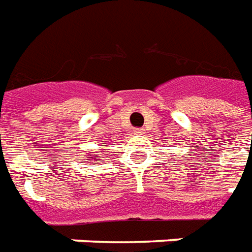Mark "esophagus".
Wrapping results in <instances>:
<instances>
[{"mask_svg":"<svg viewBox=\"0 0 252 252\" xmlns=\"http://www.w3.org/2000/svg\"><path fill=\"white\" fill-rule=\"evenodd\" d=\"M135 133L136 135H143V133H144V129H143V128H137V129H135Z\"/></svg>","mask_w":252,"mask_h":252,"instance_id":"obj_1","label":"esophagus"}]
</instances>
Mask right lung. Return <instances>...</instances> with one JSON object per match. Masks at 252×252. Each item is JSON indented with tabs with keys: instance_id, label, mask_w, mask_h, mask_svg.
Segmentation results:
<instances>
[{
	"instance_id": "obj_1",
	"label": "right lung",
	"mask_w": 252,
	"mask_h": 252,
	"mask_svg": "<svg viewBox=\"0 0 252 252\" xmlns=\"http://www.w3.org/2000/svg\"><path fill=\"white\" fill-rule=\"evenodd\" d=\"M100 152H101V151H100ZM85 156H88V158H85L88 161H100V159H101V158H100L101 155L98 154V152H88Z\"/></svg>"
}]
</instances>
